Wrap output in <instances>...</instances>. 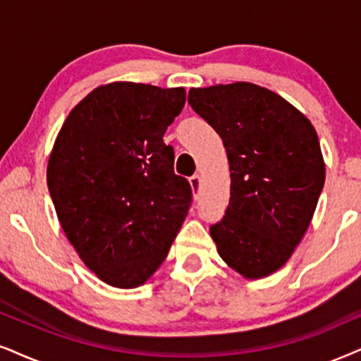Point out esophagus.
Listing matches in <instances>:
<instances>
[{"mask_svg":"<svg viewBox=\"0 0 361 361\" xmlns=\"http://www.w3.org/2000/svg\"><path fill=\"white\" fill-rule=\"evenodd\" d=\"M190 185H191V190H193V193L196 195L200 191V186H202V178L200 175H193L190 178Z\"/></svg>","mask_w":361,"mask_h":361,"instance_id":"esophagus-1","label":"esophagus"}]
</instances>
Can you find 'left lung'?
Listing matches in <instances>:
<instances>
[{"label":"left lung","instance_id":"left-lung-1","mask_svg":"<svg viewBox=\"0 0 361 361\" xmlns=\"http://www.w3.org/2000/svg\"><path fill=\"white\" fill-rule=\"evenodd\" d=\"M188 103L230 163V203L209 226L218 255L248 280L271 275L302 241L325 185L317 131L280 94L245 81L191 88Z\"/></svg>","mask_w":361,"mask_h":361}]
</instances>
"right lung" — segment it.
<instances>
[{
  "instance_id": "right-lung-1",
  "label": "right lung",
  "mask_w": 361,
  "mask_h": 361,
  "mask_svg": "<svg viewBox=\"0 0 361 361\" xmlns=\"http://www.w3.org/2000/svg\"><path fill=\"white\" fill-rule=\"evenodd\" d=\"M183 88L116 81L98 86L63 123L48 190L66 238L99 280L143 285L166 258L191 204L163 135L185 106Z\"/></svg>"
}]
</instances>
